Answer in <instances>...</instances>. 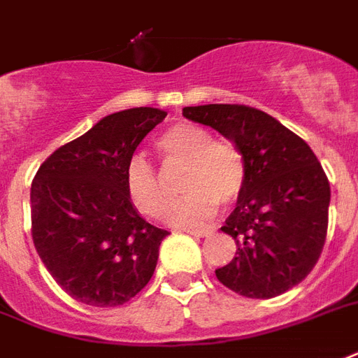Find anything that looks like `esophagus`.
<instances>
[{
    "label": "esophagus",
    "mask_w": 358,
    "mask_h": 358,
    "mask_svg": "<svg viewBox=\"0 0 358 358\" xmlns=\"http://www.w3.org/2000/svg\"><path fill=\"white\" fill-rule=\"evenodd\" d=\"M185 232L192 234V236H198V238H208L215 232L213 228H185Z\"/></svg>",
    "instance_id": "1"
}]
</instances>
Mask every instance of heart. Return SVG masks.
Wrapping results in <instances>:
<instances>
[{"label":"heart","mask_w":358,"mask_h":358,"mask_svg":"<svg viewBox=\"0 0 358 358\" xmlns=\"http://www.w3.org/2000/svg\"><path fill=\"white\" fill-rule=\"evenodd\" d=\"M157 152L166 166H182V198L171 206L168 219L179 227L208 220L217 206L232 203L245 187L247 168L241 150L228 139H215L211 131L192 122H177L157 138ZM128 198L139 213L160 217L168 206L164 177L143 157L128 158L124 171Z\"/></svg>","instance_id":"heart-1"}]
</instances>
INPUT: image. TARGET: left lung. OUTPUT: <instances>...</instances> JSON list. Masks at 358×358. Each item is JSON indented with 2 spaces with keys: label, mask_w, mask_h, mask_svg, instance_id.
<instances>
[{
  "label": "left lung",
  "mask_w": 358,
  "mask_h": 358,
  "mask_svg": "<svg viewBox=\"0 0 358 358\" xmlns=\"http://www.w3.org/2000/svg\"><path fill=\"white\" fill-rule=\"evenodd\" d=\"M182 117L211 126L245 158V187L220 228L238 245L220 283L247 298H273L296 287L321 257L330 185L302 138L255 107L209 103Z\"/></svg>",
  "instance_id": "left-lung-1"
}]
</instances>
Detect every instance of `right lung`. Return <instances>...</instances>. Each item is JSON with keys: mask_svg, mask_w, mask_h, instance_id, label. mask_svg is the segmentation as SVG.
<instances>
[{"mask_svg": "<svg viewBox=\"0 0 358 358\" xmlns=\"http://www.w3.org/2000/svg\"><path fill=\"white\" fill-rule=\"evenodd\" d=\"M168 113H113L62 145L31 182V238L62 289L96 308L122 306L149 283L168 230L149 224L128 198L124 171Z\"/></svg>", "mask_w": 358, "mask_h": 358, "instance_id": "1", "label": "right lung"}]
</instances>
